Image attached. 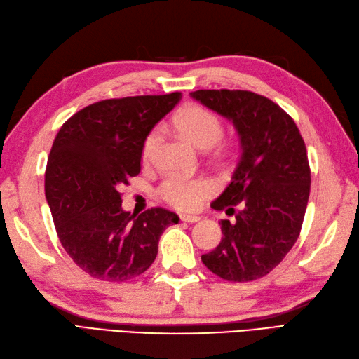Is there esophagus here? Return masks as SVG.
<instances>
[{"mask_svg": "<svg viewBox=\"0 0 359 359\" xmlns=\"http://www.w3.org/2000/svg\"><path fill=\"white\" fill-rule=\"evenodd\" d=\"M179 217L182 222H187V223H196L200 220L198 215H191V214H180Z\"/></svg>", "mask_w": 359, "mask_h": 359, "instance_id": "1", "label": "esophagus"}]
</instances>
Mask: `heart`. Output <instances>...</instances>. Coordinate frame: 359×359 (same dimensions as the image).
I'll return each mask as SVG.
<instances>
[{
	"instance_id": "1",
	"label": "heart",
	"mask_w": 359,
	"mask_h": 359,
	"mask_svg": "<svg viewBox=\"0 0 359 359\" xmlns=\"http://www.w3.org/2000/svg\"><path fill=\"white\" fill-rule=\"evenodd\" d=\"M174 123L200 149L212 148L223 135L222 121L212 111L200 105L183 107L174 118ZM157 144H159V131H149L142 147V159H151ZM211 193L212 185L205 179L170 177L161 187V194L166 202L183 211L197 210Z\"/></svg>"
}]
</instances>
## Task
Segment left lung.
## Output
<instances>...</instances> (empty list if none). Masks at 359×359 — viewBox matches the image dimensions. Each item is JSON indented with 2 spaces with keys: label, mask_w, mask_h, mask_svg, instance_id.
I'll list each match as a JSON object with an SVG mask.
<instances>
[{
  "label": "left lung",
  "mask_w": 359,
  "mask_h": 359,
  "mask_svg": "<svg viewBox=\"0 0 359 359\" xmlns=\"http://www.w3.org/2000/svg\"><path fill=\"white\" fill-rule=\"evenodd\" d=\"M229 121L240 157L229 185L214 210L234 214L222 220V241L202 255L208 269L228 281H251L269 273L292 249L302 229L311 191L304 140L292 118L271 99L243 90L189 93Z\"/></svg>",
  "instance_id": "8db88e82"
}]
</instances>
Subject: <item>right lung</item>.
Segmentation results:
<instances>
[{
	"label": "right lung",
	"mask_w": 359,
	"mask_h": 359,
	"mask_svg": "<svg viewBox=\"0 0 359 359\" xmlns=\"http://www.w3.org/2000/svg\"><path fill=\"white\" fill-rule=\"evenodd\" d=\"M182 93L107 99L67 121L46 170V198L65 252L93 278L127 281L157 255L163 231L179 215L151 208L122 210L119 187L140 172L144 140Z\"/></svg>",
	"instance_id": "add662e5"
}]
</instances>
